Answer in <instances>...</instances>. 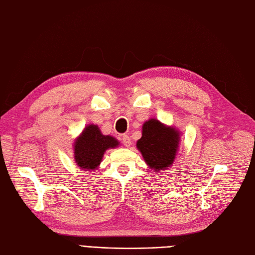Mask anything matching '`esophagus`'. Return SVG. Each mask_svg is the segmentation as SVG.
<instances>
[{
	"label": "esophagus",
	"instance_id": "1",
	"mask_svg": "<svg viewBox=\"0 0 255 255\" xmlns=\"http://www.w3.org/2000/svg\"><path fill=\"white\" fill-rule=\"evenodd\" d=\"M122 141H123V144H125L126 146H129L130 145V138L127 134L122 135Z\"/></svg>",
	"mask_w": 255,
	"mask_h": 255
}]
</instances>
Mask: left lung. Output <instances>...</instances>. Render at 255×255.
Wrapping results in <instances>:
<instances>
[{
  "instance_id": "left-lung-1",
  "label": "left lung",
  "mask_w": 255,
  "mask_h": 255,
  "mask_svg": "<svg viewBox=\"0 0 255 255\" xmlns=\"http://www.w3.org/2000/svg\"><path fill=\"white\" fill-rule=\"evenodd\" d=\"M179 141L177 130L151 119L142 127V136L137 141V148L148 166L159 171L172 165Z\"/></svg>"
}]
</instances>
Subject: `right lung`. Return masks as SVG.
<instances>
[{"mask_svg": "<svg viewBox=\"0 0 255 255\" xmlns=\"http://www.w3.org/2000/svg\"><path fill=\"white\" fill-rule=\"evenodd\" d=\"M117 145L118 141L114 137L101 134L97 126H88L75 141L74 157L76 164L87 170L96 169L102 161L105 150Z\"/></svg>", "mask_w": 255, "mask_h": 255, "instance_id": "1", "label": "right lung"}]
</instances>
